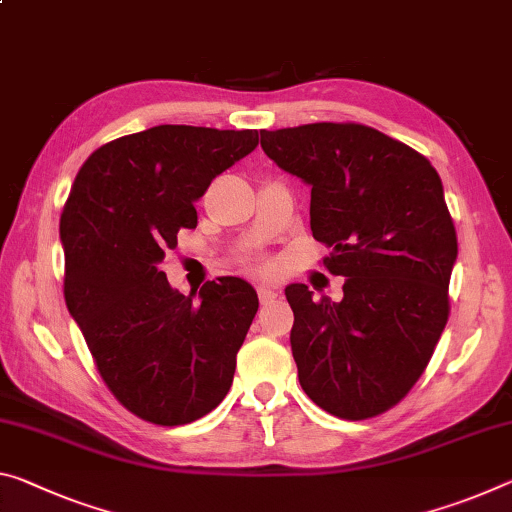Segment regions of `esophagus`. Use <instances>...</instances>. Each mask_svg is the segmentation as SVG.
<instances>
[{
  "label": "esophagus",
  "mask_w": 512,
  "mask_h": 512,
  "mask_svg": "<svg viewBox=\"0 0 512 512\" xmlns=\"http://www.w3.org/2000/svg\"><path fill=\"white\" fill-rule=\"evenodd\" d=\"M257 296H259V300H262V303H269V300L278 298V291H275L269 285H257Z\"/></svg>",
  "instance_id": "1"
}]
</instances>
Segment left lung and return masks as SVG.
<instances>
[{
  "mask_svg": "<svg viewBox=\"0 0 512 512\" xmlns=\"http://www.w3.org/2000/svg\"><path fill=\"white\" fill-rule=\"evenodd\" d=\"M262 150L312 186L310 225L344 275V298L289 285L291 353L305 394L339 419L394 408L433 358L449 319L458 237L424 154L360 123L259 132Z\"/></svg>",
  "mask_w": 512,
  "mask_h": 512,
  "instance_id": "left-lung-1",
  "label": "left lung"
}]
</instances>
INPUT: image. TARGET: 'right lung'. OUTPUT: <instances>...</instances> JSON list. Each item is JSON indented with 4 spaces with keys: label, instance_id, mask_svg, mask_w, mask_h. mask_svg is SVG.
<instances>
[{
    "label": "right lung",
    "instance_id": "obj_1",
    "mask_svg": "<svg viewBox=\"0 0 512 512\" xmlns=\"http://www.w3.org/2000/svg\"><path fill=\"white\" fill-rule=\"evenodd\" d=\"M257 141L191 125L120 136L84 161L63 207L68 312L111 394L150 424H191L230 392L255 289L218 278L184 296L159 264L198 225L193 202Z\"/></svg>",
    "mask_w": 512,
    "mask_h": 512
}]
</instances>
